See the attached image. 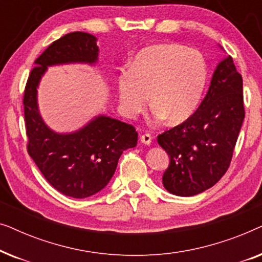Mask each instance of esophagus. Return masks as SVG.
<instances>
[{"mask_svg": "<svg viewBox=\"0 0 262 262\" xmlns=\"http://www.w3.org/2000/svg\"><path fill=\"white\" fill-rule=\"evenodd\" d=\"M141 142L143 143V144H145V145H149L150 143H151V139H152V137L151 136H150L149 134H144V135H142L141 136Z\"/></svg>", "mask_w": 262, "mask_h": 262, "instance_id": "esophagus-1", "label": "esophagus"}]
</instances>
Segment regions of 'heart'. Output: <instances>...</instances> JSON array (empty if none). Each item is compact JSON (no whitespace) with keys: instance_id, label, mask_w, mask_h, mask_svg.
Returning <instances> with one entry per match:
<instances>
[{"instance_id":"b5f03b06","label":"heart","mask_w":262,"mask_h":262,"mask_svg":"<svg viewBox=\"0 0 262 262\" xmlns=\"http://www.w3.org/2000/svg\"><path fill=\"white\" fill-rule=\"evenodd\" d=\"M207 82V67L198 51L177 44L142 49L130 69L118 76L121 111L128 118L142 112L149 101L154 120L169 124L187 120L199 106Z\"/></svg>"}]
</instances>
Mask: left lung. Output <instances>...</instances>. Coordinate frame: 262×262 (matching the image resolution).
<instances>
[{
    "label": "left lung",
    "mask_w": 262,
    "mask_h": 262,
    "mask_svg": "<svg viewBox=\"0 0 262 262\" xmlns=\"http://www.w3.org/2000/svg\"><path fill=\"white\" fill-rule=\"evenodd\" d=\"M242 88L241 74L228 56L218 63L198 110L159 135L157 142L170 160L162 182L171 194H199L228 170L245 119Z\"/></svg>",
    "instance_id": "left-lung-1"
}]
</instances>
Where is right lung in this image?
<instances>
[{
  "instance_id": "add662e5",
  "label": "right lung",
  "mask_w": 262,
  "mask_h": 262,
  "mask_svg": "<svg viewBox=\"0 0 262 262\" xmlns=\"http://www.w3.org/2000/svg\"><path fill=\"white\" fill-rule=\"evenodd\" d=\"M98 56L94 35L68 33L35 59L25 88L28 155L52 187L73 198H87L105 188L124 150L137 144L138 134L132 125L106 116L95 117L70 134L55 132L39 113L37 88L48 67L69 63L93 66Z\"/></svg>"
}]
</instances>
